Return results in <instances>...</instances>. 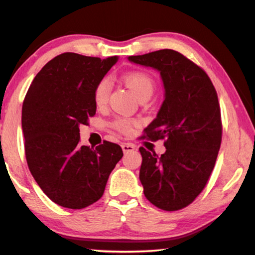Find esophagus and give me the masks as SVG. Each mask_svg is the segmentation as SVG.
Segmentation results:
<instances>
[{"label":"esophagus","instance_id":"esophagus-1","mask_svg":"<svg viewBox=\"0 0 255 255\" xmlns=\"http://www.w3.org/2000/svg\"><path fill=\"white\" fill-rule=\"evenodd\" d=\"M122 148L124 150V153H128V152H131V150H135L136 145L131 143H124L122 145Z\"/></svg>","mask_w":255,"mask_h":255}]
</instances>
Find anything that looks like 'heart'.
Masks as SVG:
<instances>
[{
  "mask_svg": "<svg viewBox=\"0 0 255 255\" xmlns=\"http://www.w3.org/2000/svg\"><path fill=\"white\" fill-rule=\"evenodd\" d=\"M123 81L125 82V84H126L128 88L136 94V97L139 99V100L143 98H149L154 92L155 82L153 80V77L145 72H141V71L128 72L126 74L123 75ZM110 90H111V83L108 79H102L97 84L93 93L94 103H96L97 107H103L107 105L108 99H109ZM133 124H136V122L119 118L114 123V126L120 131L128 132L130 131Z\"/></svg>",
  "mask_w": 255,
  "mask_h": 255,
  "instance_id": "b5f03b06",
  "label": "heart"
}]
</instances>
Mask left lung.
<instances>
[{
    "instance_id": "obj_1",
    "label": "left lung",
    "mask_w": 255,
    "mask_h": 255,
    "mask_svg": "<svg viewBox=\"0 0 255 255\" xmlns=\"http://www.w3.org/2000/svg\"><path fill=\"white\" fill-rule=\"evenodd\" d=\"M128 60L157 70L165 91L161 109L143 136L165 139V153L158 156L139 148L144 195L159 209H182L206 187L221 147L217 92L206 72L175 50L129 56Z\"/></svg>"
}]
</instances>
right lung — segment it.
Here are the masks:
<instances>
[{"instance_id": "1", "label": "right lung", "mask_w": 255, "mask_h": 255, "mask_svg": "<svg viewBox=\"0 0 255 255\" xmlns=\"http://www.w3.org/2000/svg\"><path fill=\"white\" fill-rule=\"evenodd\" d=\"M118 57L64 53L34 77L22 105L25 158L33 179L51 201L70 209L94 204L123 157L119 145L105 140L81 146L80 126L97 111L94 89Z\"/></svg>"}]
</instances>
